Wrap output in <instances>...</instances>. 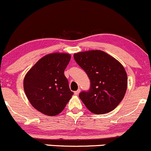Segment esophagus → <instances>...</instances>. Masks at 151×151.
Wrapping results in <instances>:
<instances>
[{
  "instance_id": "34e87169",
  "label": "esophagus",
  "mask_w": 151,
  "mask_h": 151,
  "mask_svg": "<svg viewBox=\"0 0 151 151\" xmlns=\"http://www.w3.org/2000/svg\"><path fill=\"white\" fill-rule=\"evenodd\" d=\"M80 92H81V90H80V89H78V90L74 92V93H75L76 95H78L79 93H80Z\"/></svg>"
}]
</instances>
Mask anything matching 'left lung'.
Masks as SVG:
<instances>
[{"mask_svg": "<svg viewBox=\"0 0 151 151\" xmlns=\"http://www.w3.org/2000/svg\"><path fill=\"white\" fill-rule=\"evenodd\" d=\"M73 57L91 81L88 91L79 94L86 108L96 114L114 109L127 88V75L122 65L101 50L79 52Z\"/></svg>", "mask_w": 151, "mask_h": 151, "instance_id": "obj_1", "label": "left lung"}]
</instances>
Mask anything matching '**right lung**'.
<instances>
[{
	"instance_id": "obj_1",
	"label": "right lung",
	"mask_w": 151,
	"mask_h": 151,
	"mask_svg": "<svg viewBox=\"0 0 151 151\" xmlns=\"http://www.w3.org/2000/svg\"><path fill=\"white\" fill-rule=\"evenodd\" d=\"M70 58L68 53H50L39 60L26 74L24 92L40 112L50 116L58 115L73 95L64 75Z\"/></svg>"
}]
</instances>
